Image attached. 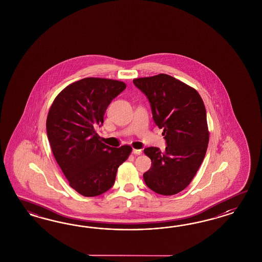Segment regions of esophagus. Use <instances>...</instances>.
<instances>
[{
    "label": "esophagus",
    "instance_id": "34e87169",
    "mask_svg": "<svg viewBox=\"0 0 262 262\" xmlns=\"http://www.w3.org/2000/svg\"><path fill=\"white\" fill-rule=\"evenodd\" d=\"M133 154H135V155H141L142 154V150H138V149H134L133 150Z\"/></svg>",
    "mask_w": 262,
    "mask_h": 262
}]
</instances>
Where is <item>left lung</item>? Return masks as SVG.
<instances>
[{"label": "left lung", "mask_w": 262, "mask_h": 262, "mask_svg": "<svg viewBox=\"0 0 262 262\" xmlns=\"http://www.w3.org/2000/svg\"><path fill=\"white\" fill-rule=\"evenodd\" d=\"M151 103L152 118L167 142L165 151L149 147L151 160L143 174L147 186L165 196L186 188L205 159L209 132L204 102L195 88L166 74L134 79Z\"/></svg>", "instance_id": "left-lung-1"}]
</instances>
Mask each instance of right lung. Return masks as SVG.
Returning a JSON list of instances; mask_svg holds the SVG:
<instances>
[{
    "mask_svg": "<svg viewBox=\"0 0 262 262\" xmlns=\"http://www.w3.org/2000/svg\"><path fill=\"white\" fill-rule=\"evenodd\" d=\"M126 86L116 79H79L64 88L50 107L46 128L54 157L69 185L84 197L111 189L118 167L133 150L129 145L110 147L95 132L108 104Z\"/></svg>",
    "mask_w": 262,
    "mask_h": 262,
    "instance_id": "add662e5",
    "label": "right lung"
}]
</instances>
